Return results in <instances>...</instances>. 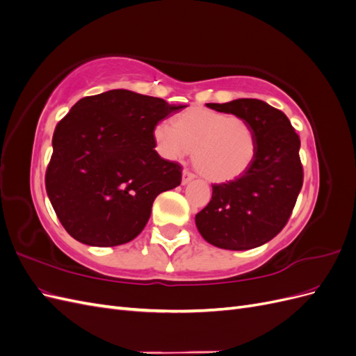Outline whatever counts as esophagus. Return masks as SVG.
I'll list each match as a JSON object with an SVG mask.
<instances>
[{"mask_svg": "<svg viewBox=\"0 0 356 356\" xmlns=\"http://www.w3.org/2000/svg\"><path fill=\"white\" fill-rule=\"evenodd\" d=\"M193 179H195V175H193L191 172H188V170H184V172H182V179H181L182 186H187L188 182H191Z\"/></svg>", "mask_w": 356, "mask_h": 356, "instance_id": "34e87169", "label": "esophagus"}]
</instances>
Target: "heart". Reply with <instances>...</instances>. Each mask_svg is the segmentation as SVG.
I'll list each match as a JSON object with an SVG mask.
<instances>
[{
  "label": "heart",
  "mask_w": 356,
  "mask_h": 356,
  "mask_svg": "<svg viewBox=\"0 0 356 356\" xmlns=\"http://www.w3.org/2000/svg\"><path fill=\"white\" fill-rule=\"evenodd\" d=\"M153 139L157 152L168 160H178L193 152L191 160L199 174L217 184L246 174L257 154V136L250 123L202 106L178 114L172 126L159 123Z\"/></svg>",
  "instance_id": "b5f03b06"
}]
</instances>
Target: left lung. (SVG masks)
Here are the masks:
<instances>
[{
	"label": "left lung",
	"mask_w": 356,
	"mask_h": 356,
	"mask_svg": "<svg viewBox=\"0 0 356 356\" xmlns=\"http://www.w3.org/2000/svg\"><path fill=\"white\" fill-rule=\"evenodd\" d=\"M250 123L257 136L252 166L241 178L212 186V199L197 215L202 238L222 250L261 246L281 232L303 186L300 138L288 117L260 99L207 104Z\"/></svg>",
	"instance_id": "8db88e82"
}]
</instances>
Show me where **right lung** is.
Wrapping results in <instances>:
<instances>
[{
	"label": "right lung",
	"instance_id": "add662e5",
	"mask_svg": "<svg viewBox=\"0 0 356 356\" xmlns=\"http://www.w3.org/2000/svg\"><path fill=\"white\" fill-rule=\"evenodd\" d=\"M182 108L115 89L86 96L58 123L46 190L75 241L117 246L144 230L154 199L181 184V166L157 154L153 131Z\"/></svg>",
	"mask_w": 356,
	"mask_h": 356
}]
</instances>
